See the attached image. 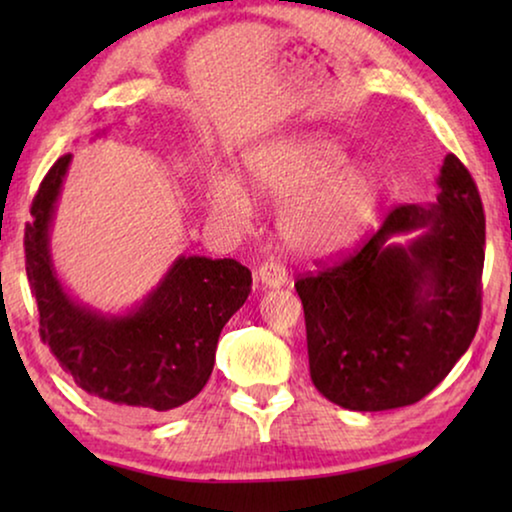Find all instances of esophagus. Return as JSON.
Returning <instances> with one entry per match:
<instances>
[{"mask_svg": "<svg viewBox=\"0 0 512 512\" xmlns=\"http://www.w3.org/2000/svg\"><path fill=\"white\" fill-rule=\"evenodd\" d=\"M258 279H261L263 286H270V289H279V286H284L289 282V272L282 263H275V261H265L261 268H258Z\"/></svg>", "mask_w": 512, "mask_h": 512, "instance_id": "obj_1", "label": "esophagus"}]
</instances>
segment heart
<instances>
[{
    "label": "heart",
    "mask_w": 512,
    "mask_h": 512,
    "mask_svg": "<svg viewBox=\"0 0 512 512\" xmlns=\"http://www.w3.org/2000/svg\"><path fill=\"white\" fill-rule=\"evenodd\" d=\"M349 158L347 146L326 132L268 139L244 153L242 177L249 191L265 200H286L279 233L298 254L333 256L352 249L380 214V167ZM207 200L230 226H240L251 212L247 191L230 177L209 181Z\"/></svg>",
    "instance_id": "b5f03b06"
}]
</instances>
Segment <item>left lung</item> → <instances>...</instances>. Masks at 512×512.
<instances>
[{"mask_svg":"<svg viewBox=\"0 0 512 512\" xmlns=\"http://www.w3.org/2000/svg\"><path fill=\"white\" fill-rule=\"evenodd\" d=\"M438 188V202L396 205L359 249L298 277L310 377L340 408L380 412L422 401L475 338L485 212L452 153ZM415 229L408 245L390 242Z\"/></svg>","mask_w":512,"mask_h":512,"instance_id":"1","label":"left lung"}]
</instances>
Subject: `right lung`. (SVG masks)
Here are the masks:
<instances>
[{"label":"right lung","mask_w":512,"mask_h":512,"mask_svg":"<svg viewBox=\"0 0 512 512\" xmlns=\"http://www.w3.org/2000/svg\"><path fill=\"white\" fill-rule=\"evenodd\" d=\"M72 153L58 158L32 200L25 270L39 307V335L86 394L128 412H167L191 401L214 368L216 342L251 293L233 258L179 256L144 303L121 317L79 305L62 289L48 230Z\"/></svg>","instance_id":"add662e5"}]
</instances>
